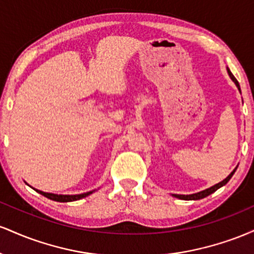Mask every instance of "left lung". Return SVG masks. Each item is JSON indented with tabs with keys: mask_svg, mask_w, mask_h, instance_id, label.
Here are the masks:
<instances>
[{
	"mask_svg": "<svg viewBox=\"0 0 254 254\" xmlns=\"http://www.w3.org/2000/svg\"><path fill=\"white\" fill-rule=\"evenodd\" d=\"M227 72H228L229 77L232 78L233 82L235 83V86L238 87V89L240 90V86H239V82L237 81V78L234 77V75H233L232 72H230L229 68H227ZM240 93H241V90H240ZM237 168H238V166H237V167L234 168V170H233L232 173H230L229 176L226 178V179H223L222 182H220L218 184H215V185H214V186H211V188L205 189V190L197 192V193H192V194H176V193H174V194H172V196H174L176 198H179V199H183V200H197V199H202V198L206 197V196H209V194H211V193H214V192L216 191V190H218V189L222 188V186L226 185V184L228 183L229 180H230V178L233 177V174L235 173V171H237Z\"/></svg>",
	"mask_w": 254,
	"mask_h": 254,
	"instance_id": "1",
	"label": "left lung"
}]
</instances>
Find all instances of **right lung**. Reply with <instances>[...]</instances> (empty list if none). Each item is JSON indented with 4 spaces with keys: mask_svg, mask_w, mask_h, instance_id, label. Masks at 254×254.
Listing matches in <instances>:
<instances>
[{
    "mask_svg": "<svg viewBox=\"0 0 254 254\" xmlns=\"http://www.w3.org/2000/svg\"><path fill=\"white\" fill-rule=\"evenodd\" d=\"M32 189H34V188H32ZM34 190H36L38 193L43 194V196L49 198V199L56 200V202H62V203L74 202V200L82 199V198L89 196V194H92L93 192L95 191V190H92V191L84 192V193H80V194H56V193H50V192H44V191L37 190V189H34Z\"/></svg>",
    "mask_w": 254,
    "mask_h": 254,
    "instance_id": "add662e5",
    "label": "right lung"
}]
</instances>
